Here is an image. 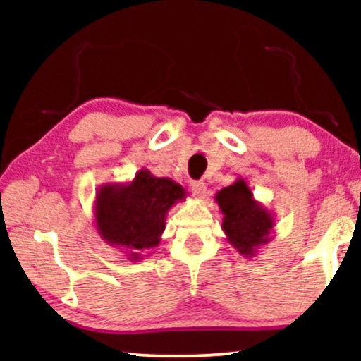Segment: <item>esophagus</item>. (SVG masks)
<instances>
[{
  "mask_svg": "<svg viewBox=\"0 0 361 361\" xmlns=\"http://www.w3.org/2000/svg\"><path fill=\"white\" fill-rule=\"evenodd\" d=\"M192 194H194L195 199H204L207 194V185L204 182H192Z\"/></svg>",
  "mask_w": 361,
  "mask_h": 361,
  "instance_id": "34e87169",
  "label": "esophagus"
}]
</instances>
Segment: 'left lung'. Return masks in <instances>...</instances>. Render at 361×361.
<instances>
[{
    "label": "left lung",
    "instance_id": "1",
    "mask_svg": "<svg viewBox=\"0 0 361 361\" xmlns=\"http://www.w3.org/2000/svg\"><path fill=\"white\" fill-rule=\"evenodd\" d=\"M221 230L226 241L245 258L258 255L261 246L273 240L276 219L271 210L253 197L248 182L238 177L233 184L216 192Z\"/></svg>",
    "mask_w": 361,
    "mask_h": 361
}]
</instances>
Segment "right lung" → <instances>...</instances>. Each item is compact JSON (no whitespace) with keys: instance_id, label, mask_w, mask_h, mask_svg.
<instances>
[{"instance_id":"right-lung-1","label":"right lung","mask_w":361,"mask_h":361,"mask_svg":"<svg viewBox=\"0 0 361 361\" xmlns=\"http://www.w3.org/2000/svg\"><path fill=\"white\" fill-rule=\"evenodd\" d=\"M185 197L177 182L140 169L131 180L98 187L93 224L105 243L121 250L130 261H140L142 253L159 246L167 212Z\"/></svg>"}]
</instances>
